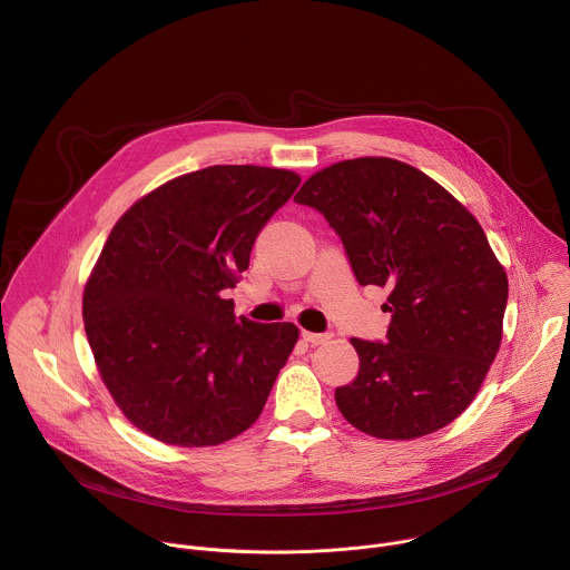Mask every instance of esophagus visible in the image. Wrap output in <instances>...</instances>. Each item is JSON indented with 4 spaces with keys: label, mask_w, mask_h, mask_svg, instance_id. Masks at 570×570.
<instances>
[{
    "label": "esophagus",
    "mask_w": 570,
    "mask_h": 570,
    "mask_svg": "<svg viewBox=\"0 0 570 570\" xmlns=\"http://www.w3.org/2000/svg\"><path fill=\"white\" fill-rule=\"evenodd\" d=\"M302 338L308 343V345H324L332 336L330 334H313V332H302Z\"/></svg>",
    "instance_id": "esophagus-1"
}]
</instances>
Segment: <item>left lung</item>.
Returning a JSON list of instances; mask_svg holds the SVG:
<instances>
[{
    "label": "left lung",
    "mask_w": 570,
    "mask_h": 570,
    "mask_svg": "<svg viewBox=\"0 0 570 570\" xmlns=\"http://www.w3.org/2000/svg\"><path fill=\"white\" fill-rule=\"evenodd\" d=\"M295 203L327 218L361 286L387 288L385 343L352 338L361 363L336 387L343 417L381 440L451 424L503 336L508 277L480 223L426 174L390 157L322 169Z\"/></svg>",
    "instance_id": "left-lung-1"
}]
</instances>
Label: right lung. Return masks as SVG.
I'll use <instances>...</instances> for the list:
<instances>
[{
	"label": "right lung",
	"instance_id": "1",
	"mask_svg": "<svg viewBox=\"0 0 570 570\" xmlns=\"http://www.w3.org/2000/svg\"><path fill=\"white\" fill-rule=\"evenodd\" d=\"M297 187L293 171L207 167L157 187L112 227L83 322L104 383L146 435L214 446L262 415L297 327L236 317L223 291Z\"/></svg>",
	"mask_w": 570,
	"mask_h": 570
}]
</instances>
